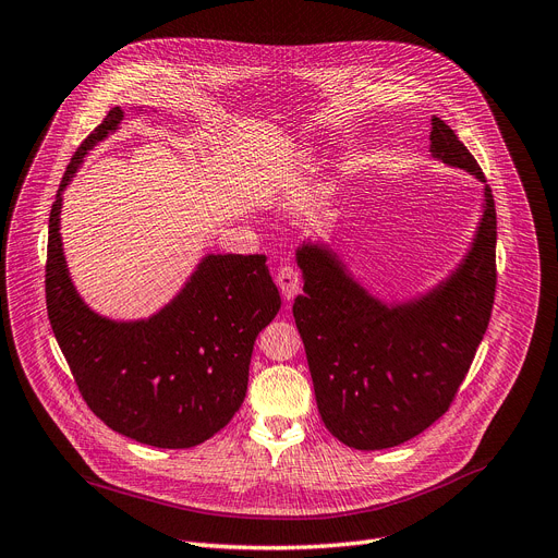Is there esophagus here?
Segmentation results:
<instances>
[{"mask_svg": "<svg viewBox=\"0 0 558 558\" xmlns=\"http://www.w3.org/2000/svg\"><path fill=\"white\" fill-rule=\"evenodd\" d=\"M276 282L280 287V292L287 301H292L299 292H301V284H303V274L296 269L292 264H284L278 269Z\"/></svg>", "mask_w": 558, "mask_h": 558, "instance_id": "esophagus-1", "label": "esophagus"}]
</instances>
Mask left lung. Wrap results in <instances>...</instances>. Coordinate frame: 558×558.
Returning a JSON list of instances; mask_svg holds the SVG:
<instances>
[{
	"label": "left lung",
	"instance_id": "obj_1",
	"mask_svg": "<svg viewBox=\"0 0 558 558\" xmlns=\"http://www.w3.org/2000/svg\"><path fill=\"white\" fill-rule=\"evenodd\" d=\"M430 153L483 178L463 141L430 120ZM465 262L420 301L387 307L344 274L335 253H299L303 296L294 319L303 337L314 397L326 428L347 447H397L438 422L465 380L486 335L497 287V211L493 191Z\"/></svg>",
	"mask_w": 558,
	"mask_h": 558
}]
</instances>
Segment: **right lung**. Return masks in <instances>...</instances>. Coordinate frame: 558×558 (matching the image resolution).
Masks as SVG:
<instances>
[{"mask_svg": "<svg viewBox=\"0 0 558 558\" xmlns=\"http://www.w3.org/2000/svg\"><path fill=\"white\" fill-rule=\"evenodd\" d=\"M120 120L123 109L113 107L59 184L47 236V317L95 417L136 442L189 449L219 433L244 403L255 337L278 314L280 294L264 255H207L180 296L148 322L116 324L84 305L61 248V191Z\"/></svg>", "mask_w": 558, "mask_h": 558, "instance_id": "1", "label": "right lung"}]
</instances>
